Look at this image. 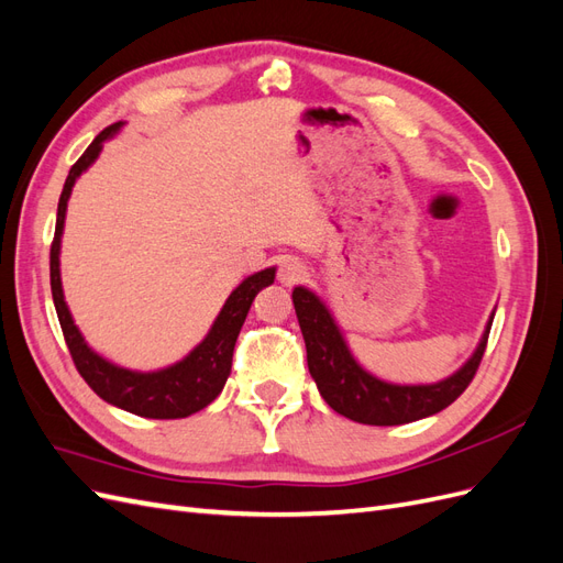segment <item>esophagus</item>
I'll list each match as a JSON object with an SVG mask.
<instances>
[{"instance_id": "esophagus-1", "label": "esophagus", "mask_w": 563, "mask_h": 563, "mask_svg": "<svg viewBox=\"0 0 563 563\" xmlns=\"http://www.w3.org/2000/svg\"><path fill=\"white\" fill-rule=\"evenodd\" d=\"M277 277L284 286H294L305 277V265L296 255H284L279 261V269H277Z\"/></svg>"}]
</instances>
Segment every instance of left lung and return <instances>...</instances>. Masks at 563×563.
Returning a JSON list of instances; mask_svg holds the SVG:
<instances>
[{
  "mask_svg": "<svg viewBox=\"0 0 563 563\" xmlns=\"http://www.w3.org/2000/svg\"><path fill=\"white\" fill-rule=\"evenodd\" d=\"M294 305L305 347H308V368L319 395L335 413L364 424H404L444 411L472 383L486 350L493 317H496L493 310L479 345L449 378L401 385L373 376L356 362L333 312L308 286L294 288Z\"/></svg>",
  "mask_w": 563,
  "mask_h": 563,
  "instance_id": "8db88e82",
  "label": "left lung"
}]
</instances>
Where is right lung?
Listing matches in <instances>:
<instances>
[{"label": "right lung", "instance_id": "right-lung-1", "mask_svg": "<svg viewBox=\"0 0 563 563\" xmlns=\"http://www.w3.org/2000/svg\"><path fill=\"white\" fill-rule=\"evenodd\" d=\"M122 126L124 122H117L106 131H100L65 178L63 192L58 199L56 234L54 244H51V296H54L65 343L73 354V362L79 371V376L89 383V387L100 399H106L108 404L124 408V411L141 418H187L201 411V408H207L220 391H223L230 378L236 335H240L244 327L251 302L265 286L275 282L277 267L253 272V275H249L240 286H236L228 296L223 308H220L216 321L211 323V329L203 335L201 343L172 366L157 371H131L124 366H117L114 362L106 360L103 354H98L87 340H84L79 327L73 319V312L65 302L60 282V236L65 228L67 201H70L77 178L98 159L100 152H103V143L122 131Z\"/></svg>", "mask_w": 563, "mask_h": 563}]
</instances>
